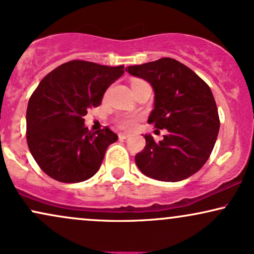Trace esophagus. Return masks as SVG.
I'll return each instance as SVG.
<instances>
[{"mask_svg": "<svg viewBox=\"0 0 254 254\" xmlns=\"http://www.w3.org/2000/svg\"><path fill=\"white\" fill-rule=\"evenodd\" d=\"M128 136H129V133H119V137H120L121 140L127 139Z\"/></svg>", "mask_w": 254, "mask_h": 254, "instance_id": "esophagus-1", "label": "esophagus"}]
</instances>
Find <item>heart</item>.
I'll return each instance as SVG.
<instances>
[{"label":"heart","instance_id":"b5f03b06","mask_svg":"<svg viewBox=\"0 0 254 254\" xmlns=\"http://www.w3.org/2000/svg\"><path fill=\"white\" fill-rule=\"evenodd\" d=\"M141 82V80H135L133 83ZM137 120V117L134 114H121L117 118V125L121 128H132Z\"/></svg>","mask_w":254,"mask_h":254}]
</instances>
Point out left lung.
Masks as SVG:
<instances>
[{
	"instance_id": "1",
	"label": "left lung",
	"mask_w": 254,
	"mask_h": 254,
	"mask_svg": "<svg viewBox=\"0 0 254 254\" xmlns=\"http://www.w3.org/2000/svg\"><path fill=\"white\" fill-rule=\"evenodd\" d=\"M154 89V109L148 124L167 129L155 142L145 135L146 147L135 164L147 177L160 181H181L196 173L211 155L220 121L208 84L192 69L171 58H162L126 69Z\"/></svg>"
}]
</instances>
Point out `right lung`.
<instances>
[{"label":"right lung","instance_id":"add662e5","mask_svg":"<svg viewBox=\"0 0 254 254\" xmlns=\"http://www.w3.org/2000/svg\"><path fill=\"white\" fill-rule=\"evenodd\" d=\"M124 73V65L73 60L43 77L28 102L27 142L47 175L71 184L99 171L118 135L108 127L90 132L83 117L87 109L100 106L108 87Z\"/></svg>","mask_w":254,"mask_h":254}]
</instances>
